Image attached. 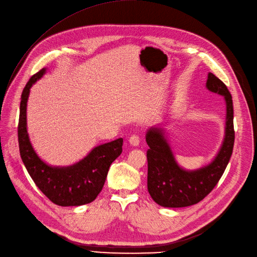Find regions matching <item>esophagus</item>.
I'll list each match as a JSON object with an SVG mask.
<instances>
[{
	"instance_id": "obj_1",
	"label": "esophagus",
	"mask_w": 257,
	"mask_h": 257,
	"mask_svg": "<svg viewBox=\"0 0 257 257\" xmlns=\"http://www.w3.org/2000/svg\"><path fill=\"white\" fill-rule=\"evenodd\" d=\"M129 144L132 147H138L140 145V138L138 135H132L131 138L129 139Z\"/></svg>"
}]
</instances>
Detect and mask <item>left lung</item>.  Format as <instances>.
I'll return each mask as SVG.
<instances>
[{
    "label": "left lung",
    "mask_w": 257,
    "mask_h": 257,
    "mask_svg": "<svg viewBox=\"0 0 257 257\" xmlns=\"http://www.w3.org/2000/svg\"><path fill=\"white\" fill-rule=\"evenodd\" d=\"M206 87L210 92L223 96L226 104L224 140L211 163L186 170L177 163L163 127H151L146 134L150 148L147 152L148 191L161 207L184 208L202 200L214 189L231 157L234 143L231 95L226 85L211 72Z\"/></svg>",
    "instance_id": "8db88e82"
}]
</instances>
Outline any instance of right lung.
<instances>
[{"mask_svg": "<svg viewBox=\"0 0 257 257\" xmlns=\"http://www.w3.org/2000/svg\"><path fill=\"white\" fill-rule=\"evenodd\" d=\"M46 72L45 68L34 74L23 91L19 145L22 160L34 183L42 193L61 207H76L90 203L101 192L110 164L122 153L123 139L95 147L87 156L70 166L46 164L34 150L27 129V104L30 89Z\"/></svg>", "mask_w": 257, "mask_h": 257, "instance_id": "right-lung-1", "label": "right lung"}]
</instances>
